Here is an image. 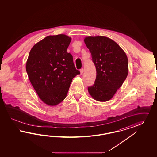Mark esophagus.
<instances>
[{"instance_id": "obj_1", "label": "esophagus", "mask_w": 157, "mask_h": 157, "mask_svg": "<svg viewBox=\"0 0 157 157\" xmlns=\"http://www.w3.org/2000/svg\"><path fill=\"white\" fill-rule=\"evenodd\" d=\"M83 71H84V70H83V68H82L80 70V72H81V75H82L83 74Z\"/></svg>"}]
</instances>
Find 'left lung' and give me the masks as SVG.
Listing matches in <instances>:
<instances>
[{
    "label": "left lung",
    "mask_w": 157,
    "mask_h": 157,
    "mask_svg": "<svg viewBox=\"0 0 157 157\" xmlns=\"http://www.w3.org/2000/svg\"><path fill=\"white\" fill-rule=\"evenodd\" d=\"M96 68L94 84L88 87L91 97L100 102L110 100L123 85L128 74V60L119 45L104 36L84 39Z\"/></svg>",
    "instance_id": "left-lung-1"
}]
</instances>
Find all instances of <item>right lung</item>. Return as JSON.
I'll list each match as a JSON object with an SVG mask.
<instances>
[{"label": "right lung", "mask_w": 157, "mask_h": 157, "mask_svg": "<svg viewBox=\"0 0 157 157\" xmlns=\"http://www.w3.org/2000/svg\"><path fill=\"white\" fill-rule=\"evenodd\" d=\"M71 38L65 34L48 36L31 49L26 70L31 84L43 102L60 104L66 97L72 79L79 74L73 57L67 52Z\"/></svg>", "instance_id": "right-lung-1"}]
</instances>
